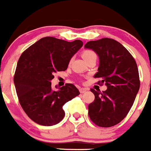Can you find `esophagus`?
Instances as JSON below:
<instances>
[{"label":"esophagus","mask_w":151,"mask_h":151,"mask_svg":"<svg viewBox=\"0 0 151 151\" xmlns=\"http://www.w3.org/2000/svg\"><path fill=\"white\" fill-rule=\"evenodd\" d=\"M79 90H80V93H84L85 92L87 91V89L86 88H80Z\"/></svg>","instance_id":"34e87169"}]
</instances>
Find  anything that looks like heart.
Masks as SVG:
<instances>
[{"mask_svg": "<svg viewBox=\"0 0 151 151\" xmlns=\"http://www.w3.org/2000/svg\"><path fill=\"white\" fill-rule=\"evenodd\" d=\"M81 55H82L83 59L85 60V61H88L89 59H91V58H96V54L91 49H84V50H83V52H81Z\"/></svg>", "mask_w": 151, "mask_h": 151, "instance_id": "obj_1", "label": "heart"}]
</instances>
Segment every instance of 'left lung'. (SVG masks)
<instances>
[{
  "label": "left lung",
  "mask_w": 151,
  "mask_h": 151,
  "mask_svg": "<svg viewBox=\"0 0 151 151\" xmlns=\"http://www.w3.org/2000/svg\"><path fill=\"white\" fill-rule=\"evenodd\" d=\"M99 58L98 72L94 77L106 85L101 93L90 89L95 99L88 106L90 119L97 126L109 128L126 117L140 88L137 64L131 53L115 39L103 38L84 45Z\"/></svg>",
  "instance_id": "left-lung-1"
}]
</instances>
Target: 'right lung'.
Listing matches in <instances>:
<instances>
[{"mask_svg":"<svg viewBox=\"0 0 151 151\" xmlns=\"http://www.w3.org/2000/svg\"><path fill=\"white\" fill-rule=\"evenodd\" d=\"M83 46L81 40L67 42L42 38L22 53L14 77L19 104L29 119L44 126L59 123L65 117L63 106L80 94L72 83L52 90L54 74L65 71L70 58Z\"/></svg>","mask_w":151,"mask_h":151,"instance_id":"obj_1","label":"right lung"}]
</instances>
